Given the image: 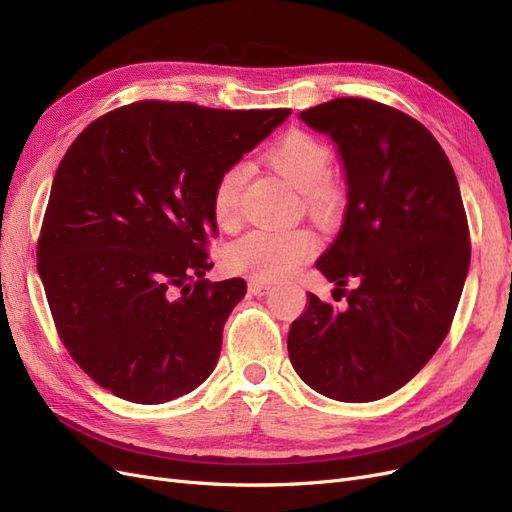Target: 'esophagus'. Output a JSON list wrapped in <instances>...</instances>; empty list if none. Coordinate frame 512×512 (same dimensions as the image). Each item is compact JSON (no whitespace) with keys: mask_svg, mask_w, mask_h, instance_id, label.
Returning a JSON list of instances; mask_svg holds the SVG:
<instances>
[{"mask_svg":"<svg viewBox=\"0 0 512 512\" xmlns=\"http://www.w3.org/2000/svg\"><path fill=\"white\" fill-rule=\"evenodd\" d=\"M247 288H250V292L256 294V297H260V294H267L271 290V284L269 282H260V280H252L250 284H247Z\"/></svg>","mask_w":512,"mask_h":512,"instance_id":"1","label":"esophagus"}]
</instances>
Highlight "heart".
I'll list each match as a JSON object with an SVG mask.
<instances>
[{"label": "heart", "mask_w": 512, "mask_h": 512, "mask_svg": "<svg viewBox=\"0 0 512 512\" xmlns=\"http://www.w3.org/2000/svg\"><path fill=\"white\" fill-rule=\"evenodd\" d=\"M267 162L275 173H280L294 188L303 192L305 205L318 215H333L342 200L339 183L331 175L333 153L331 147L318 136L290 130L277 141ZM247 170L245 162L226 166L215 179L211 205L220 226L230 228L239 220L241 194L245 188ZM318 250V239L312 230H252L237 239L226 250V265L230 271L256 277V280H280V277L299 269L305 260Z\"/></svg>", "instance_id": "obj_1"}]
</instances>
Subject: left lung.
<instances>
[{
    "instance_id": "8db88e82",
    "label": "left lung",
    "mask_w": 512,
    "mask_h": 512,
    "mask_svg": "<svg viewBox=\"0 0 512 512\" xmlns=\"http://www.w3.org/2000/svg\"><path fill=\"white\" fill-rule=\"evenodd\" d=\"M301 119L329 134L344 160V226L316 269L348 307L309 292L288 354L320 395L374 401L410 382L451 331L470 267L466 209L436 136L399 108L335 98Z\"/></svg>"
}]
</instances>
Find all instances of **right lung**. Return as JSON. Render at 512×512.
Returning <instances> with one entry per match:
<instances>
[{
    "label": "right lung",
    "instance_id": "obj_1",
    "mask_svg": "<svg viewBox=\"0 0 512 512\" xmlns=\"http://www.w3.org/2000/svg\"><path fill=\"white\" fill-rule=\"evenodd\" d=\"M288 115L141 100L76 136L36 254L61 344L102 389L151 406L211 374L245 294L239 277L205 280L213 185Z\"/></svg>",
    "mask_w": 512,
    "mask_h": 512
}]
</instances>
